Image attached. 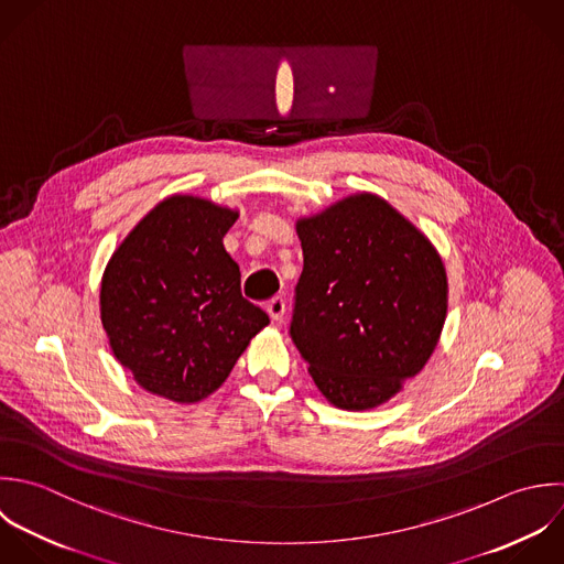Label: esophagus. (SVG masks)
<instances>
[{
    "mask_svg": "<svg viewBox=\"0 0 564 564\" xmlns=\"http://www.w3.org/2000/svg\"><path fill=\"white\" fill-rule=\"evenodd\" d=\"M265 312L270 314L272 321H281L285 314V299L283 296H274L265 303Z\"/></svg>",
    "mask_w": 564,
    "mask_h": 564,
    "instance_id": "34e87169",
    "label": "esophagus"
}]
</instances>
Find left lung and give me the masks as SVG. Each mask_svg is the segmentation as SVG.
I'll return each instance as SVG.
<instances>
[{"label": "left lung", "instance_id": "left-lung-1", "mask_svg": "<svg viewBox=\"0 0 564 564\" xmlns=\"http://www.w3.org/2000/svg\"><path fill=\"white\" fill-rule=\"evenodd\" d=\"M296 232L303 272L290 336L334 406H380L437 347L448 310L442 257L371 193L299 219Z\"/></svg>", "mask_w": 564, "mask_h": 564}]
</instances>
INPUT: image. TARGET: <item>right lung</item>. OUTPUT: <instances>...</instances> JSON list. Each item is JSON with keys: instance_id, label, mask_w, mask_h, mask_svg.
Wrapping results in <instances>:
<instances>
[{"instance_id": "1", "label": "right lung", "mask_w": 564, "mask_h": 564, "mask_svg": "<svg viewBox=\"0 0 564 564\" xmlns=\"http://www.w3.org/2000/svg\"><path fill=\"white\" fill-rule=\"evenodd\" d=\"M237 210L193 195L160 202L118 246L100 283L116 360L149 393L191 404L217 391L268 323L224 248Z\"/></svg>"}]
</instances>
